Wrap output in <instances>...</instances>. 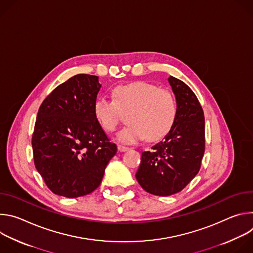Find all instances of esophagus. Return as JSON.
<instances>
[{"instance_id": "esophagus-1", "label": "esophagus", "mask_w": 253, "mask_h": 253, "mask_svg": "<svg viewBox=\"0 0 253 253\" xmlns=\"http://www.w3.org/2000/svg\"><path fill=\"white\" fill-rule=\"evenodd\" d=\"M118 150L120 152H125V151L129 150V147H126V146H123V145H118Z\"/></svg>"}]
</instances>
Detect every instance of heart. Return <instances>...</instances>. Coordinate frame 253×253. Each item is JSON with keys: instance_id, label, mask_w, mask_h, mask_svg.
I'll return each mask as SVG.
<instances>
[{"instance_id": "1", "label": "heart", "mask_w": 253, "mask_h": 253, "mask_svg": "<svg viewBox=\"0 0 253 253\" xmlns=\"http://www.w3.org/2000/svg\"><path fill=\"white\" fill-rule=\"evenodd\" d=\"M114 101L99 97L94 102L95 119L108 133L114 132L122 120V113L129 111V124L117 135L119 141L137 143L164 138L173 128L177 117V105L168 91L158 86L138 81L119 85L113 91Z\"/></svg>"}]
</instances>
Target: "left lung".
<instances>
[{"label": "left lung", "instance_id": "8db88e82", "mask_svg": "<svg viewBox=\"0 0 253 253\" xmlns=\"http://www.w3.org/2000/svg\"><path fill=\"white\" fill-rule=\"evenodd\" d=\"M168 82L176 99V121L151 151L142 153L136 172L141 187L158 196H169L185 188L198 173L205 150L204 114L196 95L173 76Z\"/></svg>", "mask_w": 253, "mask_h": 253}]
</instances>
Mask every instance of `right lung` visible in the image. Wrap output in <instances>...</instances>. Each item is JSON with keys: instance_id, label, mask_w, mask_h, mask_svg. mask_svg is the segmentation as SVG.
<instances>
[{"instance_id": "obj_1", "label": "right lung", "mask_w": 253, "mask_h": 253, "mask_svg": "<svg viewBox=\"0 0 253 253\" xmlns=\"http://www.w3.org/2000/svg\"><path fill=\"white\" fill-rule=\"evenodd\" d=\"M99 77L75 75L55 88L41 104L32 137L34 163L55 194L76 198L100 185L117 153L95 119Z\"/></svg>"}]
</instances>
